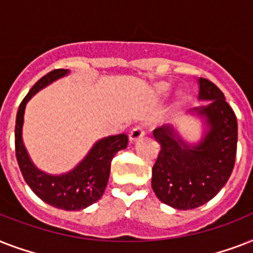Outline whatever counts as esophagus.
I'll list each match as a JSON object with an SVG mask.
<instances>
[{"label": "esophagus", "instance_id": "esophagus-1", "mask_svg": "<svg viewBox=\"0 0 253 253\" xmlns=\"http://www.w3.org/2000/svg\"><path fill=\"white\" fill-rule=\"evenodd\" d=\"M143 135H144V127L136 126L130 131L128 138H130V142H135V140H138L139 138H142Z\"/></svg>", "mask_w": 253, "mask_h": 253}]
</instances>
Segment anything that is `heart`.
<instances>
[{
	"instance_id": "b5f03b06",
	"label": "heart",
	"mask_w": 253,
	"mask_h": 253,
	"mask_svg": "<svg viewBox=\"0 0 253 253\" xmlns=\"http://www.w3.org/2000/svg\"><path fill=\"white\" fill-rule=\"evenodd\" d=\"M168 90H169V86L167 84H160V85H158V87H156L158 94H166Z\"/></svg>"
}]
</instances>
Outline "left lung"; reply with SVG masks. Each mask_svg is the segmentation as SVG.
Returning <instances> with one entry per match:
<instances>
[{
	"mask_svg": "<svg viewBox=\"0 0 253 253\" xmlns=\"http://www.w3.org/2000/svg\"><path fill=\"white\" fill-rule=\"evenodd\" d=\"M198 85V99L208 103L193 107L189 113L204 123L200 142L188 143L169 125L154 130L160 152L152 168V189L163 204L177 210L200 208L214 198L235 166V113L211 81L200 77Z\"/></svg>",
	"mask_w": 253,
	"mask_h": 253,
	"instance_id": "left-lung-1",
	"label": "left lung"
}]
</instances>
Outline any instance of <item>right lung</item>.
Instances as JSON below:
<instances>
[{"label": "right lung", "mask_w": 253, "mask_h": 253, "mask_svg": "<svg viewBox=\"0 0 253 253\" xmlns=\"http://www.w3.org/2000/svg\"><path fill=\"white\" fill-rule=\"evenodd\" d=\"M69 75L68 69H55L34 85L19 105L15 121V155L22 176L31 190L45 204L68 211L90 206L102 197L110 176L111 160L125 150L128 143L126 134L99 139L72 170L61 174H49L38 168L30 159L22 139L26 105L34 94L53 81Z\"/></svg>", "instance_id": "add662e5"}]
</instances>
